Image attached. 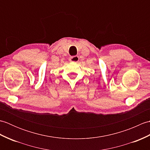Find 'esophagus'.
<instances>
[{
    "mask_svg": "<svg viewBox=\"0 0 150 150\" xmlns=\"http://www.w3.org/2000/svg\"><path fill=\"white\" fill-rule=\"evenodd\" d=\"M79 57L78 56H73L69 58V60L70 62H77L79 61Z\"/></svg>",
    "mask_w": 150,
    "mask_h": 150,
    "instance_id": "esophagus-1",
    "label": "esophagus"
}]
</instances>
